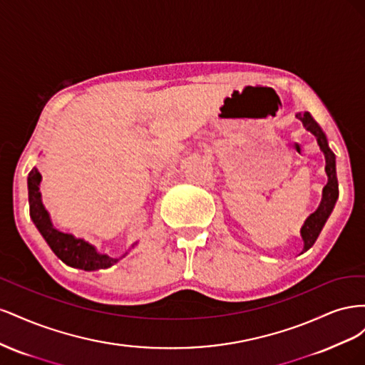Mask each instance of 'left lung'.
I'll return each instance as SVG.
<instances>
[{
    "label": "left lung",
    "instance_id": "1",
    "mask_svg": "<svg viewBox=\"0 0 365 365\" xmlns=\"http://www.w3.org/2000/svg\"><path fill=\"white\" fill-rule=\"evenodd\" d=\"M298 120L302 121L303 126L317 137V141L319 145V149L324 153L326 157V173H327V184L323 189V200L319 207L315 210V212L306 219V222L302 228V237L304 242V248L303 252L311 248L317 237L322 233V230L326 224V220L329 219L330 213L336 204L338 200V178H336V163H335V153L330 150L329 143L326 138V134L323 129L319 128V125L314 120V117L309 113H298L295 115Z\"/></svg>",
    "mask_w": 365,
    "mask_h": 365
}]
</instances>
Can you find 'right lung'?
<instances>
[{
	"label": "right lung",
	"mask_w": 365,
	"mask_h": 365,
	"mask_svg": "<svg viewBox=\"0 0 365 365\" xmlns=\"http://www.w3.org/2000/svg\"><path fill=\"white\" fill-rule=\"evenodd\" d=\"M41 173L36 168H33L29 173V204H30V217L33 224L36 225L42 237L46 239L48 247L68 267L79 268L85 271H97L113 267L121 257L114 259L109 257L108 254L97 252V250L88 244L83 239H77L73 235L62 233V231L53 227L50 215L43 207L41 201V192H39V182H41ZM135 245V244H134ZM132 245V247H134ZM125 257V256H123Z\"/></svg>",
	"instance_id": "1"
}]
</instances>
